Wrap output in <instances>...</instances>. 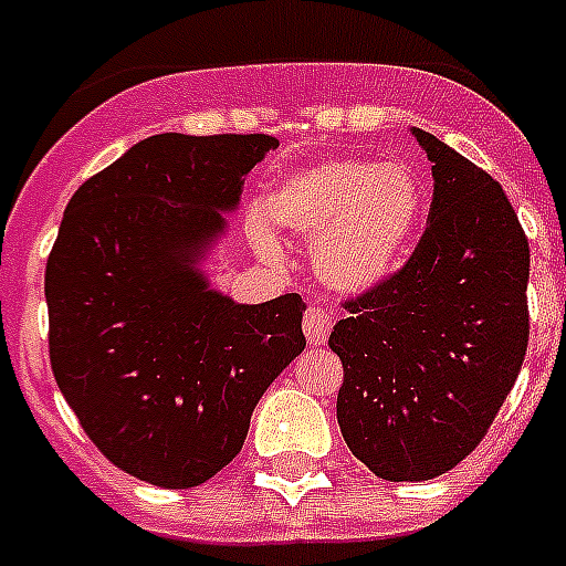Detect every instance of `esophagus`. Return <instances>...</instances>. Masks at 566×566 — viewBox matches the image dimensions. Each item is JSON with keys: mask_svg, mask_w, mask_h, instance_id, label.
<instances>
[{"mask_svg": "<svg viewBox=\"0 0 566 566\" xmlns=\"http://www.w3.org/2000/svg\"><path fill=\"white\" fill-rule=\"evenodd\" d=\"M303 332H306L308 345L326 343V337L332 334V317L328 312H323L319 306H308L303 314Z\"/></svg>", "mask_w": 566, "mask_h": 566, "instance_id": "1", "label": "esophagus"}]
</instances>
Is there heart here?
I'll return each instance as SVG.
<instances>
[{"label": "heart", "instance_id": "heart-1", "mask_svg": "<svg viewBox=\"0 0 566 566\" xmlns=\"http://www.w3.org/2000/svg\"><path fill=\"white\" fill-rule=\"evenodd\" d=\"M424 189L408 164L337 158L286 175L269 198L280 227L314 238V266L328 286L363 292L391 277L413 243ZM266 252L274 238L254 227Z\"/></svg>", "mask_w": 566, "mask_h": 566}]
</instances>
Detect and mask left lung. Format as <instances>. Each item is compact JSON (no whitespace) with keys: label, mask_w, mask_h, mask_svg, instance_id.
I'll use <instances>...</instances> for the list:
<instances>
[{"label":"left lung","mask_w":566,"mask_h":566,"mask_svg":"<svg viewBox=\"0 0 566 566\" xmlns=\"http://www.w3.org/2000/svg\"><path fill=\"white\" fill-rule=\"evenodd\" d=\"M433 164L428 227L402 269L345 300L337 422L388 482H424L476 451L522 371L530 243L484 169L413 129Z\"/></svg>","instance_id":"8db88e82"}]
</instances>
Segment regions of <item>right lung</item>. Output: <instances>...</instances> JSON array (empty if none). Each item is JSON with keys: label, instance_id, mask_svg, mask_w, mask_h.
<instances>
[{"label": "right lung", "instance_id": "1", "mask_svg": "<svg viewBox=\"0 0 566 566\" xmlns=\"http://www.w3.org/2000/svg\"><path fill=\"white\" fill-rule=\"evenodd\" d=\"M274 147L263 133L153 135L64 209L44 269L53 377L98 451L142 482L198 488L227 468L306 348L300 294L240 306L195 269Z\"/></svg>", "mask_w": 566, "mask_h": 566}]
</instances>
